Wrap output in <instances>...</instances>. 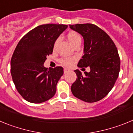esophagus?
I'll return each mask as SVG.
<instances>
[{
	"instance_id": "obj_1",
	"label": "esophagus",
	"mask_w": 133,
	"mask_h": 133,
	"mask_svg": "<svg viewBox=\"0 0 133 133\" xmlns=\"http://www.w3.org/2000/svg\"><path fill=\"white\" fill-rule=\"evenodd\" d=\"M68 71H69V69H66V68H64V73H66Z\"/></svg>"
}]
</instances>
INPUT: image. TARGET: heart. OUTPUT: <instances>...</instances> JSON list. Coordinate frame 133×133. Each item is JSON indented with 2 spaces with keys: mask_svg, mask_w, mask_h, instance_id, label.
<instances>
[{
  "mask_svg": "<svg viewBox=\"0 0 133 133\" xmlns=\"http://www.w3.org/2000/svg\"><path fill=\"white\" fill-rule=\"evenodd\" d=\"M67 38L69 41L72 45L73 46L74 44L76 43H77L78 41H81V38L80 35L77 33V32L75 31H71L70 32H69L67 35ZM56 41L55 43V46L56 45V43H57ZM74 58H63L61 59V63L64 66H71V64H72V62L74 61Z\"/></svg>",
  "mask_w": 133,
  "mask_h": 133,
  "instance_id": "1",
  "label": "heart"
}]
</instances>
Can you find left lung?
<instances>
[{
  "label": "left lung",
  "mask_w": 133,
  "mask_h": 133,
  "mask_svg": "<svg viewBox=\"0 0 133 133\" xmlns=\"http://www.w3.org/2000/svg\"><path fill=\"white\" fill-rule=\"evenodd\" d=\"M72 30L84 39V55L78 63L80 68H90L84 75L75 70L77 78L71 86L75 97L94 103L105 97L114 87L120 71L118 50L107 34L92 24H70Z\"/></svg>",
  "instance_id": "left-lung-1"
}]
</instances>
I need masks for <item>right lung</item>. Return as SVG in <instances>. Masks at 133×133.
I'll list each match as a JSON object with an SVG mask.
<instances>
[{
  "label": "right lung",
  "instance_id": "1",
  "mask_svg": "<svg viewBox=\"0 0 133 133\" xmlns=\"http://www.w3.org/2000/svg\"><path fill=\"white\" fill-rule=\"evenodd\" d=\"M67 27L54 24L38 26L26 34L16 46L10 61V72L18 92L29 103H43L56 93L63 68L48 70L44 63L46 56L52 53L56 39Z\"/></svg>",
  "mask_w": 133,
  "mask_h": 133
}]
</instances>
